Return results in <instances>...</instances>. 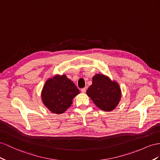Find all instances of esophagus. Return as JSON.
Instances as JSON below:
<instances>
[{"mask_svg":"<svg viewBox=\"0 0 160 160\" xmlns=\"http://www.w3.org/2000/svg\"><path fill=\"white\" fill-rule=\"evenodd\" d=\"M81 92H83V93H85L86 92V88H83L81 89Z\"/></svg>","mask_w":160,"mask_h":160,"instance_id":"obj_1","label":"esophagus"}]
</instances>
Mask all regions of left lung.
I'll return each instance as SVG.
<instances>
[{
    "instance_id": "8db88e82",
    "label": "left lung",
    "mask_w": 160,
    "mask_h": 160,
    "mask_svg": "<svg viewBox=\"0 0 160 160\" xmlns=\"http://www.w3.org/2000/svg\"><path fill=\"white\" fill-rule=\"evenodd\" d=\"M87 94L98 108L105 112L115 109L121 99L119 84L103 74H96L92 77V84Z\"/></svg>"
}]
</instances>
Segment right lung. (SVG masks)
<instances>
[{
  "label": "right lung",
  "instance_id": "right-lung-1",
  "mask_svg": "<svg viewBox=\"0 0 160 160\" xmlns=\"http://www.w3.org/2000/svg\"><path fill=\"white\" fill-rule=\"evenodd\" d=\"M80 91L65 75H56L48 78L42 88L41 97L44 105L52 113L61 114L72 104Z\"/></svg>",
  "mask_w": 160,
  "mask_h": 160
}]
</instances>
